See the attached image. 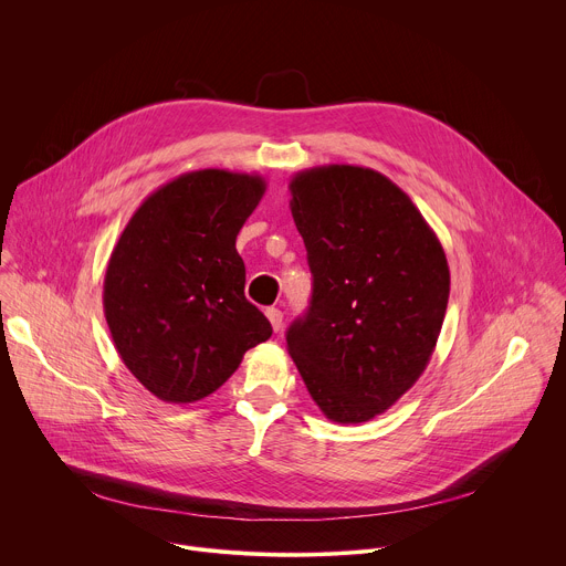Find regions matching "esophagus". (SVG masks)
<instances>
[{
  "instance_id": "34e87169",
  "label": "esophagus",
  "mask_w": 566,
  "mask_h": 566,
  "mask_svg": "<svg viewBox=\"0 0 566 566\" xmlns=\"http://www.w3.org/2000/svg\"><path fill=\"white\" fill-rule=\"evenodd\" d=\"M266 317H269V322H271L273 332H280V329H282V319H284V315H282V311H280V308H275V306L266 308Z\"/></svg>"
}]
</instances>
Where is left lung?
Segmentation results:
<instances>
[{"instance_id":"8db88e82","label":"left lung","mask_w":566,"mask_h":566,"mask_svg":"<svg viewBox=\"0 0 566 566\" xmlns=\"http://www.w3.org/2000/svg\"><path fill=\"white\" fill-rule=\"evenodd\" d=\"M289 190L313 273L289 354L329 421H371L432 358L450 295L446 251L412 199L371 168L302 170Z\"/></svg>"}]
</instances>
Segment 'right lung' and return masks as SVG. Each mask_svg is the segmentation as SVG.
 I'll use <instances>...</instances> for the list:
<instances>
[{
    "label": "right lung",
    "mask_w": 566,
    "mask_h": 566,
    "mask_svg": "<svg viewBox=\"0 0 566 566\" xmlns=\"http://www.w3.org/2000/svg\"><path fill=\"white\" fill-rule=\"evenodd\" d=\"M264 192L260 175L186 172L154 190L120 232L105 271V317L120 360L156 398H206L271 338V322L244 295L234 249Z\"/></svg>",
    "instance_id": "obj_1"
}]
</instances>
